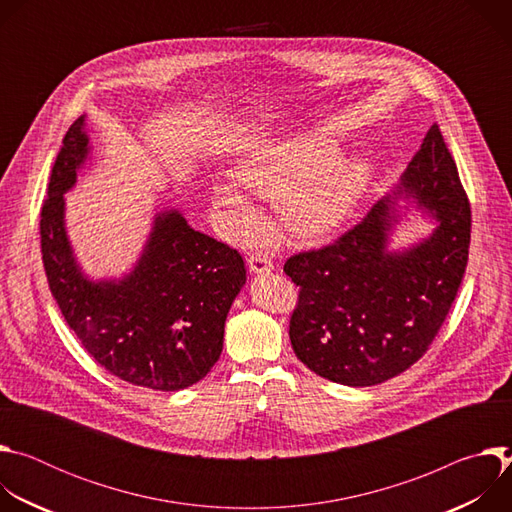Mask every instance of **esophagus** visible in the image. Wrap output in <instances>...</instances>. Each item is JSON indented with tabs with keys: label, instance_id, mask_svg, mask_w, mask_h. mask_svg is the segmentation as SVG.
Instances as JSON below:
<instances>
[{
	"label": "esophagus",
	"instance_id": "obj_1",
	"mask_svg": "<svg viewBox=\"0 0 512 512\" xmlns=\"http://www.w3.org/2000/svg\"><path fill=\"white\" fill-rule=\"evenodd\" d=\"M247 263H249V269L253 271V273H267V271H273V261H271V257L265 253V251H255V253H251L249 255V259H247Z\"/></svg>",
	"mask_w": 512,
	"mask_h": 512
}]
</instances>
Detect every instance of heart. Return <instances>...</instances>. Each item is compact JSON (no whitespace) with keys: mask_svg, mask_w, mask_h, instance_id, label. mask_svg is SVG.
I'll list each match as a JSON object with an SVG mask.
<instances>
[{"mask_svg":"<svg viewBox=\"0 0 512 512\" xmlns=\"http://www.w3.org/2000/svg\"><path fill=\"white\" fill-rule=\"evenodd\" d=\"M338 148L320 137H296L261 145L233 168V180L212 188V202L247 233L257 212L245 192L275 198L281 223L300 237H320L352 212L371 180L362 158L336 156Z\"/></svg>","mask_w":512,"mask_h":512,"instance_id":"obj_1","label":"heart"}]
</instances>
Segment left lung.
Instances as JSON below:
<instances>
[{
	"mask_svg": "<svg viewBox=\"0 0 512 512\" xmlns=\"http://www.w3.org/2000/svg\"><path fill=\"white\" fill-rule=\"evenodd\" d=\"M403 188L440 221L421 245L385 251V198L334 243L291 255L283 265L300 285L289 318L291 346L332 383L373 387L405 373L427 352L458 296L472 212L437 123L403 174Z\"/></svg>",
	"mask_w": 512,
	"mask_h": 512,
	"instance_id": "left-lung-1",
	"label": "left lung"
}]
</instances>
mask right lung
I'll return each instance as SVG.
<instances>
[{
  "label": "right lung",
  "mask_w": 512,
  "mask_h": 512,
  "mask_svg": "<svg viewBox=\"0 0 512 512\" xmlns=\"http://www.w3.org/2000/svg\"><path fill=\"white\" fill-rule=\"evenodd\" d=\"M87 143L79 117L62 139L40 210L52 298L105 371L145 389H186L221 356L225 320L247 277L245 261L237 249L190 229L174 210L156 218L131 275L119 283L85 279L66 241L62 194L77 180Z\"/></svg>",
  "instance_id": "1"
}]
</instances>
